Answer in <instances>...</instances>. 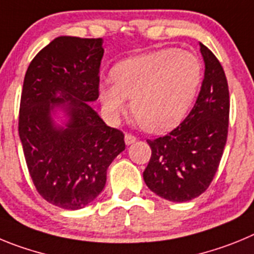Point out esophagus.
Returning a JSON list of instances; mask_svg holds the SVG:
<instances>
[{
    "instance_id": "obj_1",
    "label": "esophagus",
    "mask_w": 254,
    "mask_h": 254,
    "mask_svg": "<svg viewBox=\"0 0 254 254\" xmlns=\"http://www.w3.org/2000/svg\"><path fill=\"white\" fill-rule=\"evenodd\" d=\"M136 141V136L131 135V134H125V144L127 145H130V144L135 143Z\"/></svg>"
}]
</instances>
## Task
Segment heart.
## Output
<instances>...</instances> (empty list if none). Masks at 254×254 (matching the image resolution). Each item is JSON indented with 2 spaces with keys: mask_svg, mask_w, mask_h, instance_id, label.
<instances>
[{
  "mask_svg": "<svg viewBox=\"0 0 254 254\" xmlns=\"http://www.w3.org/2000/svg\"><path fill=\"white\" fill-rule=\"evenodd\" d=\"M111 82L99 84V97L109 115L124 111L127 99L139 124L150 132L181 122L202 79L197 57L182 49H162L130 57L111 70Z\"/></svg>",
  "mask_w": 254,
  "mask_h": 254,
  "instance_id": "heart-1",
  "label": "heart"
}]
</instances>
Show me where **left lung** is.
<instances>
[{
    "mask_svg": "<svg viewBox=\"0 0 254 254\" xmlns=\"http://www.w3.org/2000/svg\"><path fill=\"white\" fill-rule=\"evenodd\" d=\"M205 73L192 110L167 135L148 139L152 157L143 172L150 191L185 202L206 191L218 171L228 136L229 90L220 62L200 43Z\"/></svg>",
    "mask_w": 254,
    "mask_h": 254,
    "instance_id": "left-lung-1",
    "label": "left lung"
}]
</instances>
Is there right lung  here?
I'll list each match as a JSON object with an SVG mask.
<instances>
[{"instance_id": "right-lung-1", "label": "right lung", "mask_w": 254, "mask_h": 254, "mask_svg": "<svg viewBox=\"0 0 254 254\" xmlns=\"http://www.w3.org/2000/svg\"><path fill=\"white\" fill-rule=\"evenodd\" d=\"M102 57L101 38L58 36L25 74L19 116L25 161L40 196L62 209L91 204L125 149L123 131L107 127L90 106L99 99ZM57 110L68 116L63 127L53 119Z\"/></svg>"}]
</instances>
